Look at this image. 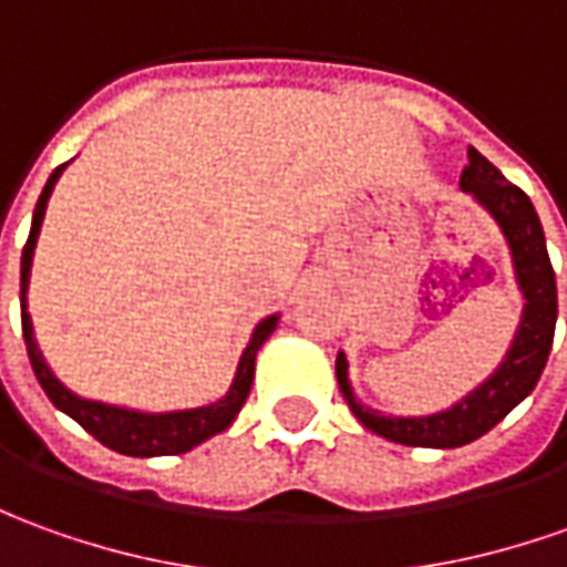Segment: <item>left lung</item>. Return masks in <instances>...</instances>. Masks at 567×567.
<instances>
[{
    "mask_svg": "<svg viewBox=\"0 0 567 567\" xmlns=\"http://www.w3.org/2000/svg\"><path fill=\"white\" fill-rule=\"evenodd\" d=\"M460 186L462 192L475 195L477 202L494 214L499 229L506 235L512 264H515V279L525 295V310H522L515 341L499 369L444 413L403 419V415H384L357 403L348 381V357L338 353L334 375H338L341 394L350 403L353 415L365 429L394 441V444L441 446V450L472 444L481 434L494 429L496 422H503L537 388L543 365L553 350L558 316L556 272H553L549 254H546V235H543L534 204L522 188L512 186L509 179L475 148H468V167L462 171Z\"/></svg>",
    "mask_w": 567,
    "mask_h": 567,
    "instance_id": "1",
    "label": "left lung"
}]
</instances>
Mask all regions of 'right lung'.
<instances>
[{
    "mask_svg": "<svg viewBox=\"0 0 567 567\" xmlns=\"http://www.w3.org/2000/svg\"><path fill=\"white\" fill-rule=\"evenodd\" d=\"M68 164H61L49 183L42 188L37 210H33V226H30V238H27L24 254H21V329H24V344L30 365L40 379L42 391L49 394V400L55 403L61 413H68L73 422H80L83 429L90 431L95 441H102L111 450H117L123 456H173V453H188L192 446H198L207 437H214L219 431H226L233 425V419L238 410L245 406V400L251 394L254 384V360L257 350L267 341L279 316H267L251 334V344L245 348L241 360H238V372H235L233 388L229 394L210 403V406H198V410H179V413H136V410H123V406H107L99 400H83L73 391H68L61 381L52 375V369L42 360L37 338H33V322L27 313V285H30V264H33V248L40 238L42 217H45V204L49 195L55 188L58 176Z\"/></svg>",
    "mask_w": 567,
    "mask_h": 567,
    "instance_id": "add662e5",
    "label": "right lung"
}]
</instances>
